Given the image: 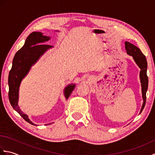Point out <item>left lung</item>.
Listing matches in <instances>:
<instances>
[{"label":"left lung","instance_id":"8db88e82","mask_svg":"<svg viewBox=\"0 0 155 155\" xmlns=\"http://www.w3.org/2000/svg\"><path fill=\"white\" fill-rule=\"evenodd\" d=\"M125 48L128 54L132 56L134 61L140 68V78L141 82V86H142V94L144 103L143 104L142 108L140 113L144 109V107L146 104V93L148 88V84H149V78H148L147 74V61L143 52H141L139 48L137 47L136 46L128 42H125Z\"/></svg>","mask_w":155,"mask_h":155}]
</instances>
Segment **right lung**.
<instances>
[{
	"label": "right lung",
	"instance_id": "add662e5",
	"mask_svg": "<svg viewBox=\"0 0 155 155\" xmlns=\"http://www.w3.org/2000/svg\"><path fill=\"white\" fill-rule=\"evenodd\" d=\"M49 39L48 37L43 36L39 32H33L29 35L24 46L16 52L13 58L12 68L8 74V98L11 106L26 121L32 125L35 124L30 121L27 115L23 113L18 106V88L21 81L27 75L31 66L38 61L47 49L52 47L49 45L42 44ZM74 88V84L68 85L65 88L66 98L69 97Z\"/></svg>",
	"mask_w": 155,
	"mask_h": 155
}]
</instances>
